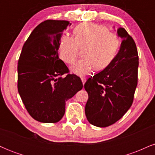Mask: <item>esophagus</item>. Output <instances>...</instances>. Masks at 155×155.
<instances>
[{
  "instance_id": "34e87169",
  "label": "esophagus",
  "mask_w": 155,
  "mask_h": 155,
  "mask_svg": "<svg viewBox=\"0 0 155 155\" xmlns=\"http://www.w3.org/2000/svg\"><path fill=\"white\" fill-rule=\"evenodd\" d=\"M86 81H87V78H85V77L81 78V81H82L83 84H84V83L86 82Z\"/></svg>"
}]
</instances>
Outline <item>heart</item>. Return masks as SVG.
<instances>
[{"label":"heart","mask_w":155,"mask_h":155,"mask_svg":"<svg viewBox=\"0 0 155 155\" xmlns=\"http://www.w3.org/2000/svg\"><path fill=\"white\" fill-rule=\"evenodd\" d=\"M75 38L63 35L59 44L60 57L65 63L75 61L79 48L86 47L84 58L71 67L76 75H87L95 68L101 71L106 68L114 60L120 48V41L115 33L108 31L106 26L93 22H83L74 28Z\"/></svg>","instance_id":"1"}]
</instances>
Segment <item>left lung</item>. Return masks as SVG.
<instances>
[{
	"mask_svg": "<svg viewBox=\"0 0 155 155\" xmlns=\"http://www.w3.org/2000/svg\"><path fill=\"white\" fill-rule=\"evenodd\" d=\"M122 41L113 62L84 84L88 93L85 114L96 127L111 125L133 104L138 84V55L136 43L125 29H117Z\"/></svg>",
	"mask_w": 155,
	"mask_h": 155,
	"instance_id": "left-lung-1",
	"label": "left lung"
}]
</instances>
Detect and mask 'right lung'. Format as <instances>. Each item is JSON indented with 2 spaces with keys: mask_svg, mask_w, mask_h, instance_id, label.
I'll return each mask as SVG.
<instances>
[{
  "mask_svg": "<svg viewBox=\"0 0 155 155\" xmlns=\"http://www.w3.org/2000/svg\"><path fill=\"white\" fill-rule=\"evenodd\" d=\"M71 25L51 19L39 24L24 44L18 60L19 94L30 115L43 123L59 122L65 102L83 87L81 79L69 74L58 56L61 35Z\"/></svg>",
  "mask_w": 155,
  "mask_h": 155,
  "instance_id": "1",
  "label": "right lung"
}]
</instances>
